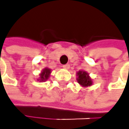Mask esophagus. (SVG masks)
I'll list each match as a JSON object with an SVG mask.
<instances>
[{
	"mask_svg": "<svg viewBox=\"0 0 129 129\" xmlns=\"http://www.w3.org/2000/svg\"><path fill=\"white\" fill-rule=\"evenodd\" d=\"M62 68L65 69V70H69L70 69V65H69V64H66V65H63L62 66Z\"/></svg>",
	"mask_w": 129,
	"mask_h": 129,
	"instance_id": "34e87169",
	"label": "esophagus"
}]
</instances>
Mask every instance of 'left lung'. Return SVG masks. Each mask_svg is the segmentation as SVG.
<instances>
[{"instance_id": "obj_1", "label": "left lung", "mask_w": 129, "mask_h": 129, "mask_svg": "<svg viewBox=\"0 0 129 129\" xmlns=\"http://www.w3.org/2000/svg\"><path fill=\"white\" fill-rule=\"evenodd\" d=\"M77 78L76 80L78 82V83L82 86V87H88L91 86L92 85V80L89 76V74L84 71V70H79L76 73Z\"/></svg>"}]
</instances>
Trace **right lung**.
<instances>
[{"label": "right lung", "instance_id": "add662e5", "mask_svg": "<svg viewBox=\"0 0 129 129\" xmlns=\"http://www.w3.org/2000/svg\"><path fill=\"white\" fill-rule=\"evenodd\" d=\"M50 73H51V70L47 67H46L40 73V77L38 78L37 80L40 82H45L46 80H47L50 78Z\"/></svg>", "mask_w": 129, "mask_h": 129}]
</instances>
